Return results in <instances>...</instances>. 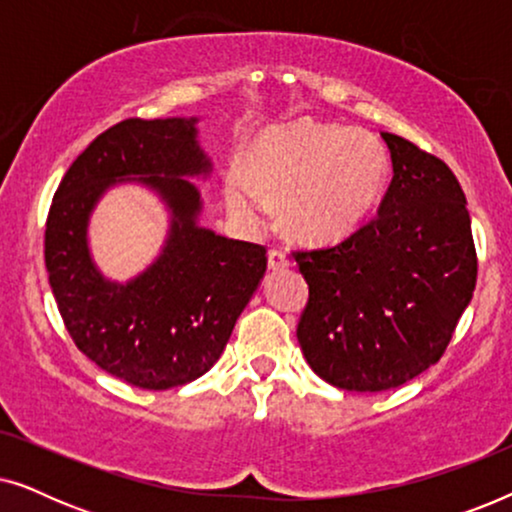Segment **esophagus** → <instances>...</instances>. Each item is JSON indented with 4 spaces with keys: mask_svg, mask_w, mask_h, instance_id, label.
Here are the masks:
<instances>
[{
    "mask_svg": "<svg viewBox=\"0 0 512 512\" xmlns=\"http://www.w3.org/2000/svg\"><path fill=\"white\" fill-rule=\"evenodd\" d=\"M268 265H270V270H284V268H289V256H286L284 249L272 247V249L268 251Z\"/></svg>",
    "mask_w": 512,
    "mask_h": 512,
    "instance_id": "esophagus-1",
    "label": "esophagus"
}]
</instances>
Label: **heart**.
<instances>
[{"label": "heart", "mask_w": 512, "mask_h": 512, "mask_svg": "<svg viewBox=\"0 0 512 512\" xmlns=\"http://www.w3.org/2000/svg\"><path fill=\"white\" fill-rule=\"evenodd\" d=\"M247 174L230 172L223 198L230 214L263 226L275 205L293 233L310 242L342 237L380 205L389 179L387 153L373 137L340 125L296 123L263 137Z\"/></svg>", "instance_id": "b5f03b06"}]
</instances>
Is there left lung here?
I'll use <instances>...</instances> for the list:
<instances>
[{"instance_id": "obj_1", "label": "left lung", "mask_w": 512, "mask_h": 512, "mask_svg": "<svg viewBox=\"0 0 512 512\" xmlns=\"http://www.w3.org/2000/svg\"><path fill=\"white\" fill-rule=\"evenodd\" d=\"M394 177L373 219L345 240L293 251L310 298L298 342L321 380L401 387L440 361L478 279L466 195L443 160L382 132Z\"/></svg>"}]
</instances>
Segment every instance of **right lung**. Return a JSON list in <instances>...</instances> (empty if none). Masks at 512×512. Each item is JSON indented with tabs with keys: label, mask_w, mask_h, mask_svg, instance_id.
<instances>
[{
	"label": "right lung",
	"mask_w": 512,
	"mask_h": 512,
	"mask_svg": "<svg viewBox=\"0 0 512 512\" xmlns=\"http://www.w3.org/2000/svg\"><path fill=\"white\" fill-rule=\"evenodd\" d=\"M209 172L195 118H125L69 165L46 219L44 258L74 345L109 375L142 389L198 380L219 361L268 256L263 244L200 228V195L188 174ZM138 177L175 214L164 254L128 285L107 283L89 261L87 216L116 180Z\"/></svg>",
	"instance_id": "right-lung-1"
}]
</instances>
